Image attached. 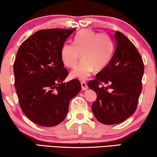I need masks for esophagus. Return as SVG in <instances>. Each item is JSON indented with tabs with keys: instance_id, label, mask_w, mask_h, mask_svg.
Here are the masks:
<instances>
[{
	"instance_id": "1",
	"label": "esophagus",
	"mask_w": 157,
	"mask_h": 157,
	"mask_svg": "<svg viewBox=\"0 0 157 157\" xmlns=\"http://www.w3.org/2000/svg\"><path fill=\"white\" fill-rule=\"evenodd\" d=\"M81 86H82V89L83 91H86V90L88 89V86H87V84L86 83V82L84 80L81 81Z\"/></svg>"
}]
</instances>
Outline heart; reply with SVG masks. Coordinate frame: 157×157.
I'll list each match as a JSON object with an SVG mask.
<instances>
[{"label":"heart","mask_w":157,"mask_h":157,"mask_svg":"<svg viewBox=\"0 0 157 157\" xmlns=\"http://www.w3.org/2000/svg\"><path fill=\"white\" fill-rule=\"evenodd\" d=\"M113 52V43L105 33L98 34L89 29L82 30L74 36L73 43L62 46L60 56L68 68H74L81 53L82 62L71 72V76L85 79L91 75L94 68L100 70L109 62Z\"/></svg>","instance_id":"obj_1"}]
</instances>
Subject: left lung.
Wrapping results in <instances>:
<instances>
[{"instance_id":"8db88e82","label":"left lung","mask_w":157,"mask_h":157,"mask_svg":"<svg viewBox=\"0 0 157 157\" xmlns=\"http://www.w3.org/2000/svg\"><path fill=\"white\" fill-rule=\"evenodd\" d=\"M114 51L108 65L96 74L88 86L97 94L92 111L105 124L123 123L136 109L142 91L144 64L132 41L121 32L113 34ZM104 83L108 86L99 87Z\"/></svg>"}]
</instances>
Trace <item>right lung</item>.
<instances>
[{
  "label": "right lung",
  "instance_id": "obj_1",
  "mask_svg": "<svg viewBox=\"0 0 157 157\" xmlns=\"http://www.w3.org/2000/svg\"><path fill=\"white\" fill-rule=\"evenodd\" d=\"M75 28L37 31L21 45L14 63V86L21 109L40 126L53 127L64 120L70 100L81 83L68 75L60 56L62 46Z\"/></svg>",
  "mask_w": 157,
  "mask_h": 157
}]
</instances>
